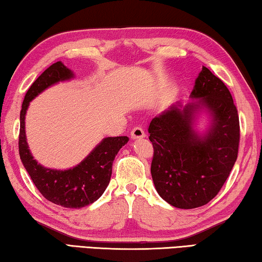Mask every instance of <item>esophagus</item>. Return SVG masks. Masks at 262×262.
Returning a JSON list of instances; mask_svg holds the SVG:
<instances>
[{"label":"esophagus","mask_w":262,"mask_h":262,"mask_svg":"<svg viewBox=\"0 0 262 262\" xmlns=\"http://www.w3.org/2000/svg\"><path fill=\"white\" fill-rule=\"evenodd\" d=\"M130 136L133 140H136V139H142V137L145 136V133L143 130V128L140 127V126H136L132 129L130 132Z\"/></svg>","instance_id":"obj_1"}]
</instances>
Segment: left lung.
Masks as SVG:
<instances>
[{
    "label": "left lung",
    "mask_w": 262,
    "mask_h": 262,
    "mask_svg": "<svg viewBox=\"0 0 262 262\" xmlns=\"http://www.w3.org/2000/svg\"><path fill=\"white\" fill-rule=\"evenodd\" d=\"M187 105H172L150 122L151 177L163 200L180 209L207 205L220 192L238 156L239 117L227 85L203 67ZM200 110L212 123L206 135L193 129Z\"/></svg>",
    "instance_id": "1"
}]
</instances>
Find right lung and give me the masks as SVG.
Instances as JSON below:
<instances>
[{"mask_svg":"<svg viewBox=\"0 0 262 262\" xmlns=\"http://www.w3.org/2000/svg\"><path fill=\"white\" fill-rule=\"evenodd\" d=\"M73 77L72 70L57 61L30 86L20 110L18 148L21 163L42 196L61 207L79 209L94 203L103 195L112 174L114 158L129 139L127 136L106 137L78 165L64 171L43 167L33 159L25 135V114L30 101L53 84Z\"/></svg>","mask_w":262,"mask_h":262,"instance_id":"obj_1","label":"right lung"}]
</instances>
